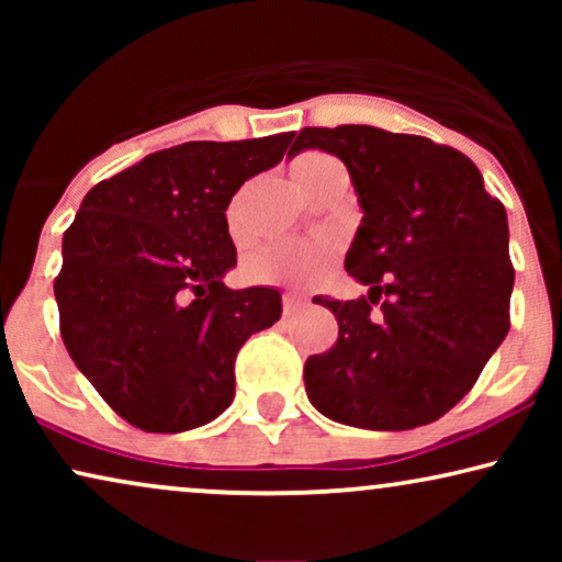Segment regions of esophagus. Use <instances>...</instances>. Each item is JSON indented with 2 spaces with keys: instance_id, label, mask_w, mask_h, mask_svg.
Returning <instances> with one entry per match:
<instances>
[{
  "instance_id": "esophagus-1",
  "label": "esophagus",
  "mask_w": 562,
  "mask_h": 562,
  "mask_svg": "<svg viewBox=\"0 0 562 562\" xmlns=\"http://www.w3.org/2000/svg\"><path fill=\"white\" fill-rule=\"evenodd\" d=\"M281 304H283V314H294L306 304V296L299 294V291H283Z\"/></svg>"
}]
</instances>
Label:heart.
I'll use <instances>...</instances> for the list:
<instances>
[{"label":"heart","mask_w":562,"mask_h":562,"mask_svg":"<svg viewBox=\"0 0 562 562\" xmlns=\"http://www.w3.org/2000/svg\"><path fill=\"white\" fill-rule=\"evenodd\" d=\"M335 164L325 153H302L291 166L299 187L312 179L322 168ZM337 243L327 235L283 237L260 248L248 263V276L258 283H279V286H306L314 283L333 263Z\"/></svg>","instance_id":"obj_1"}]
</instances>
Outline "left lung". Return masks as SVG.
<instances>
[{"label": "left lung", "instance_id": "left-lung-1", "mask_svg": "<svg viewBox=\"0 0 562 562\" xmlns=\"http://www.w3.org/2000/svg\"><path fill=\"white\" fill-rule=\"evenodd\" d=\"M319 148L348 166L363 225L345 271L352 302L314 296L337 342L306 358L304 386L325 417L412 429L448 414L509 333L514 266L506 210L450 145L371 125L304 127L289 153Z\"/></svg>", "mask_w": 562, "mask_h": 562}]
</instances>
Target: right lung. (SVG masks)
Instances as JSON below:
<instances>
[{
  "label": "right lung",
  "instance_id": "obj_1",
  "mask_svg": "<svg viewBox=\"0 0 562 562\" xmlns=\"http://www.w3.org/2000/svg\"><path fill=\"white\" fill-rule=\"evenodd\" d=\"M294 133L183 143L99 181L64 233L60 337L99 396L143 432H183L235 396V358L281 317L276 289H227V206Z\"/></svg>",
  "mask_w": 562,
  "mask_h": 562
}]
</instances>
